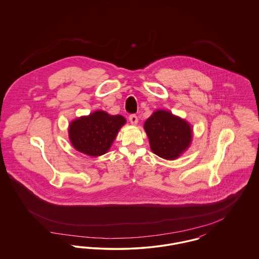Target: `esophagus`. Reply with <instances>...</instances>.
<instances>
[{
  "label": "esophagus",
  "instance_id": "34e87169",
  "mask_svg": "<svg viewBox=\"0 0 259 259\" xmlns=\"http://www.w3.org/2000/svg\"><path fill=\"white\" fill-rule=\"evenodd\" d=\"M129 120H130L131 124L136 125V124L138 123V117H137L136 114H131V115L129 116Z\"/></svg>",
  "mask_w": 259,
  "mask_h": 259
}]
</instances>
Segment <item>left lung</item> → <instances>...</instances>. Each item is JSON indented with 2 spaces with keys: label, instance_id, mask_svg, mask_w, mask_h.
Instances as JSON below:
<instances>
[{
  "label": "left lung",
  "instance_id": "1",
  "mask_svg": "<svg viewBox=\"0 0 259 259\" xmlns=\"http://www.w3.org/2000/svg\"><path fill=\"white\" fill-rule=\"evenodd\" d=\"M144 128L152 152L168 160L180 157L189 148L192 140L189 123L168 111H154Z\"/></svg>",
  "mask_w": 259,
  "mask_h": 259
}]
</instances>
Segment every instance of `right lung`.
<instances>
[{
  "mask_svg": "<svg viewBox=\"0 0 259 259\" xmlns=\"http://www.w3.org/2000/svg\"><path fill=\"white\" fill-rule=\"evenodd\" d=\"M125 123L122 115L94 111L71 122L69 138L76 150L90 156H100L110 149L119 129Z\"/></svg>",
  "mask_w": 259,
  "mask_h": 259,
  "instance_id": "right-lung-1",
  "label": "right lung"
}]
</instances>
